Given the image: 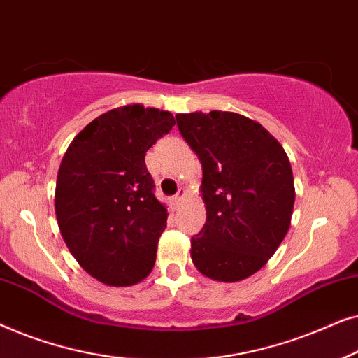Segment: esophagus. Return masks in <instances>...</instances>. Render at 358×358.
<instances>
[{"label": "esophagus", "instance_id": "obj_1", "mask_svg": "<svg viewBox=\"0 0 358 358\" xmlns=\"http://www.w3.org/2000/svg\"><path fill=\"white\" fill-rule=\"evenodd\" d=\"M184 195H185V190L184 189H179L178 194L174 195V202H180V200L184 199Z\"/></svg>", "mask_w": 358, "mask_h": 358}]
</instances>
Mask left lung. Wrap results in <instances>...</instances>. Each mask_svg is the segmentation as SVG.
Masks as SVG:
<instances>
[{
  "mask_svg": "<svg viewBox=\"0 0 358 358\" xmlns=\"http://www.w3.org/2000/svg\"><path fill=\"white\" fill-rule=\"evenodd\" d=\"M176 120L202 163L207 220L190 239L194 266L213 280H243L266 266L290 228V161L261 124L234 112H192Z\"/></svg>",
  "mask_w": 358,
  "mask_h": 358,
  "instance_id": "obj_1",
  "label": "left lung"
}]
</instances>
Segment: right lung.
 Returning a JSON list of instances; mask_svg holds the SVG:
<instances>
[{"mask_svg": "<svg viewBox=\"0 0 358 358\" xmlns=\"http://www.w3.org/2000/svg\"><path fill=\"white\" fill-rule=\"evenodd\" d=\"M166 110L124 106L87 124L63 156L55 212L73 257L112 287L138 283L156 261L168 210L145 156L174 127Z\"/></svg>", "mask_w": 358, "mask_h": 358, "instance_id": "obj_1", "label": "right lung"}]
</instances>
